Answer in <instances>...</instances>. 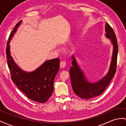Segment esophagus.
Returning <instances> with one entry per match:
<instances>
[{
    "instance_id": "obj_1",
    "label": "esophagus",
    "mask_w": 126,
    "mask_h": 126,
    "mask_svg": "<svg viewBox=\"0 0 126 126\" xmlns=\"http://www.w3.org/2000/svg\"><path fill=\"white\" fill-rule=\"evenodd\" d=\"M66 66V62H64V61H61L60 62V66L62 68H63Z\"/></svg>"
}]
</instances>
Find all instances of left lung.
Wrapping results in <instances>:
<instances>
[{
    "label": "left lung",
    "instance_id": "left-lung-1",
    "mask_svg": "<svg viewBox=\"0 0 126 126\" xmlns=\"http://www.w3.org/2000/svg\"><path fill=\"white\" fill-rule=\"evenodd\" d=\"M105 32L106 37L111 39L113 45V50L109 71L103 79L95 83L89 82L78 66L75 58L72 56L73 66L70 68L69 72L72 87L74 93L82 99L87 100L101 95L107 87L115 73L117 65L118 42L113 30L107 22L105 25Z\"/></svg>",
    "mask_w": 126,
    "mask_h": 126
}]
</instances>
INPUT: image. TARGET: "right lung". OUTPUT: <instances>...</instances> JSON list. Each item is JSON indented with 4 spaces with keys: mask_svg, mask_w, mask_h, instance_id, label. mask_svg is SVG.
<instances>
[{
    "mask_svg": "<svg viewBox=\"0 0 126 126\" xmlns=\"http://www.w3.org/2000/svg\"><path fill=\"white\" fill-rule=\"evenodd\" d=\"M21 23V21L16 24L6 46V57L11 78L17 88L29 98L41 103H45L53 93L54 79L60 67V59L56 58L47 61L36 70L30 73L18 67L11 56L9 44Z\"/></svg>",
    "mask_w": 126,
    "mask_h": 126,
    "instance_id": "obj_1",
    "label": "right lung"
}]
</instances>
